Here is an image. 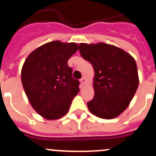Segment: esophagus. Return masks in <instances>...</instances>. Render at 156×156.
<instances>
[{
  "label": "esophagus",
  "instance_id": "1",
  "mask_svg": "<svg viewBox=\"0 0 156 156\" xmlns=\"http://www.w3.org/2000/svg\"><path fill=\"white\" fill-rule=\"evenodd\" d=\"M80 82H81V85H83V84H85V82H86V79H85V78H81V79H80Z\"/></svg>",
  "mask_w": 156,
  "mask_h": 156
}]
</instances>
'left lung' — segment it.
<instances>
[{
	"instance_id": "1",
	"label": "left lung",
	"mask_w": 156,
	"mask_h": 156,
	"mask_svg": "<svg viewBox=\"0 0 156 156\" xmlns=\"http://www.w3.org/2000/svg\"><path fill=\"white\" fill-rule=\"evenodd\" d=\"M84 59L94 70V97L87 103L89 110L103 119H113L129 104L139 85L134 58L123 49L111 45H79Z\"/></svg>"
}]
</instances>
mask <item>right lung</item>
<instances>
[{
	"label": "right lung",
	"mask_w": 156,
	"mask_h": 156,
	"mask_svg": "<svg viewBox=\"0 0 156 156\" xmlns=\"http://www.w3.org/2000/svg\"><path fill=\"white\" fill-rule=\"evenodd\" d=\"M78 49L73 43L50 42L33 51L24 62L21 81L26 94L34 110L47 120L66 115L79 92L80 82L68 66Z\"/></svg>",
	"instance_id": "1"
}]
</instances>
